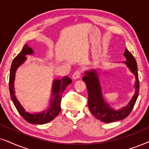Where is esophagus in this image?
I'll return each instance as SVG.
<instances>
[{
  "instance_id": "esophagus-1",
  "label": "esophagus",
  "mask_w": 149,
  "mask_h": 149,
  "mask_svg": "<svg viewBox=\"0 0 149 149\" xmlns=\"http://www.w3.org/2000/svg\"><path fill=\"white\" fill-rule=\"evenodd\" d=\"M81 75V71L80 70H77L73 73L72 74V79H77L80 78Z\"/></svg>"
}]
</instances>
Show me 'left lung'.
I'll return each mask as SVG.
<instances>
[{
  "instance_id": "1",
  "label": "left lung",
  "mask_w": 149,
  "mask_h": 149,
  "mask_svg": "<svg viewBox=\"0 0 149 149\" xmlns=\"http://www.w3.org/2000/svg\"><path fill=\"white\" fill-rule=\"evenodd\" d=\"M123 55L127 60V62H124V63L136 77L134 85L136 91L135 94L132 97L129 104L126 107L121 108V109L118 111L114 110L104 100L98 79V73L96 70L87 71L85 72V75L83 77V81L86 84L88 92V107L89 111L96 119L104 123H111L124 119L127 117L133 109L139 93L140 83L138 79L137 63L133 55L127 49H125Z\"/></svg>"
}]
</instances>
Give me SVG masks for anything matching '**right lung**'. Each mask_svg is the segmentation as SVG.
Instances as JSON below:
<instances>
[{"label":"right lung","instance_id":"right-lung-1","mask_svg":"<svg viewBox=\"0 0 149 149\" xmlns=\"http://www.w3.org/2000/svg\"><path fill=\"white\" fill-rule=\"evenodd\" d=\"M33 54V50L29 47L26 44L24 46L21 52L13 59L11 66L9 74V91L11 95V100L15 105L16 109L17 110L22 117L26 121L32 124H45L48 123L57 117L61 111V100L63 91L65 90L66 87L71 83L72 80L68 77H64L61 80L56 79L54 80L52 87V96L51 98L50 107L47 111L41 112L40 113L30 114L25 111V109L22 107L19 101L16 98L14 91V80H15V71L20 65L23 64L26 60V55Z\"/></svg>","mask_w":149,"mask_h":149}]
</instances>
